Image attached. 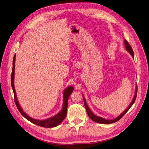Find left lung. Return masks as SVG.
Wrapping results in <instances>:
<instances>
[{
    "mask_svg": "<svg viewBox=\"0 0 149 149\" xmlns=\"http://www.w3.org/2000/svg\"><path fill=\"white\" fill-rule=\"evenodd\" d=\"M124 45H125V48L126 49V50H127L130 55H131V56H132V58H134V52H133V50H132V47H130V45L129 44V43L126 41V40L124 39ZM137 87L136 86V90H135V93H134V97L132 99V100L131 101V102H130V104H129V106H128V107L126 109L123 113H121L119 116L117 117L116 118L114 119H111V120H109V119H106L104 118H101V117H100V116H96L93 113V112L90 110L89 107H88V106L87 105V103H86V100L84 97L83 96V100H84V106H85V108H86V112L88 114V116L90 118V119H91L93 121L96 122V123H100V124H112V123H116V122L118 121L121 118H123V116L127 112L129 109H130V107H131V106L133 105V104L134 103L135 101H136V96H137Z\"/></svg>",
    "mask_w": 149,
    "mask_h": 149,
    "instance_id": "left-lung-1",
    "label": "left lung"
}]
</instances>
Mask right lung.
<instances>
[{"mask_svg":"<svg viewBox=\"0 0 149 149\" xmlns=\"http://www.w3.org/2000/svg\"><path fill=\"white\" fill-rule=\"evenodd\" d=\"M15 55L13 56V68H12V72L11 75V84L12 88L13 91V94H14V100L16 104V106L17 107V109H19V112L21 113V114L23 116L25 119L29 120L31 123H32L36 125H38L39 126H42L43 127H47V128H51L56 127V126L59 125L61 122L64 120L65 117L66 116L67 113V107H68V98L72 92L73 91L74 88L72 86H69L63 91V103L62 109L61 110L57 113L55 116H54L51 118H49L48 119H46L45 120H38L32 118H31L29 116L26 114L25 112L22 109L21 107L20 104L19 102V101L17 100L16 91L15 89L14 86V76H15Z\"/></svg>","mask_w":149,"mask_h":149,"instance_id":"add662e5","label":"right lung"}]
</instances>
